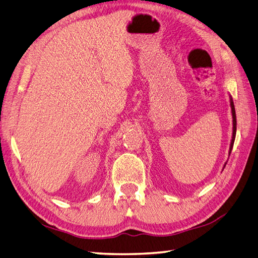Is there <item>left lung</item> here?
<instances>
[{
	"mask_svg": "<svg viewBox=\"0 0 258 258\" xmlns=\"http://www.w3.org/2000/svg\"><path fill=\"white\" fill-rule=\"evenodd\" d=\"M230 105H231V113H232V124H233V130H232V140H231V143H230V148H229V155L231 154V150H232L233 148V144H234V140H235V134H236V115H235V109H234V103H233V100L232 98H231L230 96ZM227 163H224L223 168L226 167Z\"/></svg>",
	"mask_w": 258,
	"mask_h": 258,
	"instance_id": "obj_1",
	"label": "left lung"
}]
</instances>
